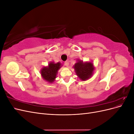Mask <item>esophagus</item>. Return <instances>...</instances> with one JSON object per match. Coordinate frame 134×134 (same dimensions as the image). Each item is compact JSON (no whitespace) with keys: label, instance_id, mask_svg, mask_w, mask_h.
Returning <instances> with one entry per match:
<instances>
[{"label":"esophagus","instance_id":"34e87169","mask_svg":"<svg viewBox=\"0 0 134 134\" xmlns=\"http://www.w3.org/2000/svg\"><path fill=\"white\" fill-rule=\"evenodd\" d=\"M69 63L68 61H65V62H64V65H65L66 66H69Z\"/></svg>","mask_w":134,"mask_h":134}]
</instances>
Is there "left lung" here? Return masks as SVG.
<instances>
[{"instance_id":"left-lung-1","label":"left lung","mask_w":134,"mask_h":134,"mask_svg":"<svg viewBox=\"0 0 134 134\" xmlns=\"http://www.w3.org/2000/svg\"><path fill=\"white\" fill-rule=\"evenodd\" d=\"M76 75L82 80H86L93 75L94 68L91 62L84 63L82 60H78L74 65Z\"/></svg>"}]
</instances>
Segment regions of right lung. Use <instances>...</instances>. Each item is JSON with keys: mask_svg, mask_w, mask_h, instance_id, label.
Returning <instances> with one entry per match:
<instances>
[{"mask_svg": "<svg viewBox=\"0 0 134 134\" xmlns=\"http://www.w3.org/2000/svg\"><path fill=\"white\" fill-rule=\"evenodd\" d=\"M62 66L60 63H54L50 62L47 66H44L41 70V76L44 80L52 83L55 81L58 74V71Z\"/></svg>", "mask_w": 134, "mask_h": 134, "instance_id": "right-lung-1", "label": "right lung"}]
</instances>
